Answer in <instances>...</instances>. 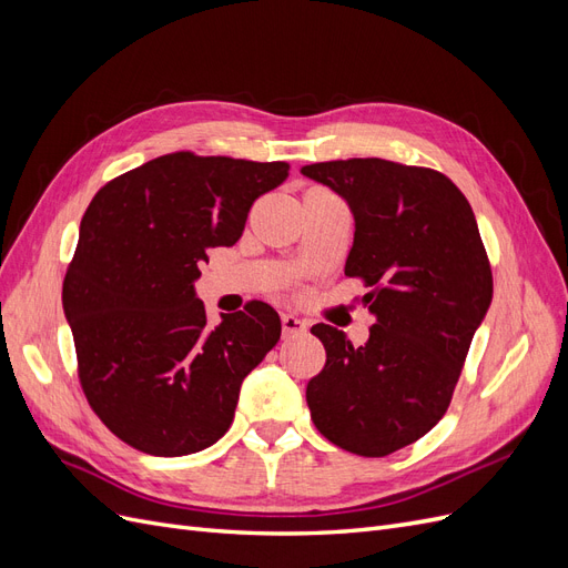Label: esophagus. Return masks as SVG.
Listing matches in <instances>:
<instances>
[{
  "label": "esophagus",
  "instance_id": "34e87169",
  "mask_svg": "<svg viewBox=\"0 0 568 568\" xmlns=\"http://www.w3.org/2000/svg\"><path fill=\"white\" fill-rule=\"evenodd\" d=\"M307 332V324L303 320H298L296 315H282V334L284 336H301Z\"/></svg>",
  "mask_w": 568,
  "mask_h": 568
}]
</instances>
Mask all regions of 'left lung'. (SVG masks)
Masks as SVG:
<instances>
[{"label":"left lung","instance_id":"left-lung-1","mask_svg":"<svg viewBox=\"0 0 568 568\" xmlns=\"http://www.w3.org/2000/svg\"><path fill=\"white\" fill-rule=\"evenodd\" d=\"M348 201L355 242L346 274L367 286L376 322L365 346L315 324L326 363L307 382L317 432L338 448L384 457L443 419L476 326L493 298V272L469 201L434 168L384 159L303 165Z\"/></svg>","mask_w":568,"mask_h":568}]
</instances>
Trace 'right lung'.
<instances>
[{"mask_svg": "<svg viewBox=\"0 0 568 568\" xmlns=\"http://www.w3.org/2000/svg\"><path fill=\"white\" fill-rule=\"evenodd\" d=\"M286 175L284 161L175 151L106 182L84 211L63 313L84 398L130 448L180 457L225 436L239 388L280 341L282 322L248 301L211 326L194 280Z\"/></svg>", "mask_w": 568, "mask_h": 568, "instance_id": "obj_1", "label": "right lung"}]
</instances>
